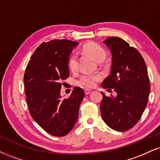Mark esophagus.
<instances>
[{
	"label": "esophagus",
	"instance_id": "1",
	"mask_svg": "<svg viewBox=\"0 0 160 160\" xmlns=\"http://www.w3.org/2000/svg\"><path fill=\"white\" fill-rule=\"evenodd\" d=\"M91 92H92L91 90H84V92H85L86 95H89V94H90Z\"/></svg>",
	"mask_w": 160,
	"mask_h": 160
}]
</instances>
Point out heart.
Here are the masks:
<instances>
[{"mask_svg": "<svg viewBox=\"0 0 160 160\" xmlns=\"http://www.w3.org/2000/svg\"><path fill=\"white\" fill-rule=\"evenodd\" d=\"M84 52L89 54L97 62H101L105 58L106 52L101 46L94 42H89L82 47ZM68 68L71 71L75 72L78 66V58L76 52H72L68 58ZM102 78L99 73H84L78 78V84L84 88H92L96 85V82Z\"/></svg>", "mask_w": 160, "mask_h": 160, "instance_id": "heart-1", "label": "heart"}]
</instances>
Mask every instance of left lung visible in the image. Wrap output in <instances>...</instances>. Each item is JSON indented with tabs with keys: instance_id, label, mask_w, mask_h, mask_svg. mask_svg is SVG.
Returning a JSON list of instances; mask_svg holds the SVG:
<instances>
[{
	"instance_id": "left-lung-1",
	"label": "left lung",
	"mask_w": 160,
	"mask_h": 160,
	"mask_svg": "<svg viewBox=\"0 0 160 160\" xmlns=\"http://www.w3.org/2000/svg\"><path fill=\"white\" fill-rule=\"evenodd\" d=\"M104 43L112 54L110 72L103 88L115 89L116 97L102 92V117L110 128L123 132L140 119L148 104L150 82L145 61L137 49L119 37H110Z\"/></svg>"
}]
</instances>
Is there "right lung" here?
Segmentation results:
<instances>
[{
  "instance_id": "obj_1",
  "label": "right lung",
  "mask_w": 160,
  "mask_h": 160,
  "mask_svg": "<svg viewBox=\"0 0 160 160\" xmlns=\"http://www.w3.org/2000/svg\"><path fill=\"white\" fill-rule=\"evenodd\" d=\"M78 42L52 40L37 47L26 68L23 81L30 115L45 131L64 137L76 123L84 97L75 87L70 97L62 98V81L68 78V58Z\"/></svg>"
}]
</instances>
